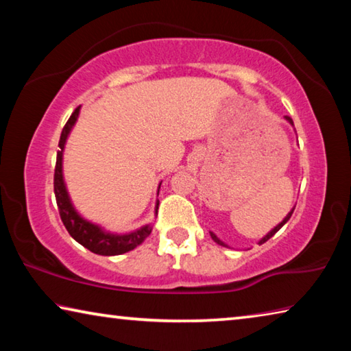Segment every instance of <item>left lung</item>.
<instances>
[{"instance_id":"1","label":"left lung","mask_w":351,"mask_h":351,"mask_svg":"<svg viewBox=\"0 0 351 351\" xmlns=\"http://www.w3.org/2000/svg\"><path fill=\"white\" fill-rule=\"evenodd\" d=\"M285 117H287V121H288L289 123H293V119H291V117H288V116H285ZM293 125H294V123H293ZM293 212H294V209H293V210H291V212L288 213V215H287V217H285V219H283V221H282L280 224H277V226H276V228H274V229H272V230H271V232H269L268 235H266V237H263V239H261V240H260V245H263V243H265V241H268V240L271 239V237H272V235H276V232H278V230H280V228H282V226H283L285 223H287V221H288V219L291 218V215H293ZM210 237H212V239H213V241H215V243H218V245H219V246H226V245H224V243H223L221 240H219V239H218V237H217L215 234H212V232H210ZM226 247H228V246H226Z\"/></svg>"}]
</instances>
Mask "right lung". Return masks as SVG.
<instances>
[{
  "instance_id": "right-lung-1",
  "label": "right lung",
  "mask_w": 351,
  "mask_h": 351,
  "mask_svg": "<svg viewBox=\"0 0 351 351\" xmlns=\"http://www.w3.org/2000/svg\"><path fill=\"white\" fill-rule=\"evenodd\" d=\"M80 106H77L73 114L68 119V122L64 123L62 130L60 141H58V148L60 150L57 152V162H56V171H54V193L57 199V207L58 213H60V218L64 224V228L69 232L73 239L80 243L82 246L90 249L91 252L99 254V255H121L128 251H132L136 246H139L142 241H144L148 235L152 232V226L147 224L144 228L134 230L132 234L125 235H114L108 234L99 228V226L93 224L86 219H83L79 213L74 210L73 204H71V199L68 197L66 187H64L63 175H62V158H63V148L64 142H66L68 134L71 128L77 121V116H79ZM156 213H158V206H156Z\"/></svg>"
}]
</instances>
